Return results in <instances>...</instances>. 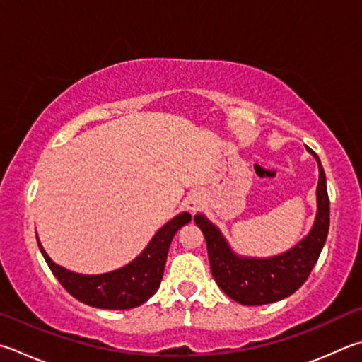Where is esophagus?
<instances>
[{"mask_svg": "<svg viewBox=\"0 0 362 362\" xmlns=\"http://www.w3.org/2000/svg\"><path fill=\"white\" fill-rule=\"evenodd\" d=\"M202 202H204V196L199 192H194L192 194H188V198L185 199V207L193 214L198 209H201Z\"/></svg>", "mask_w": 362, "mask_h": 362, "instance_id": "34e87169", "label": "esophagus"}]
</instances>
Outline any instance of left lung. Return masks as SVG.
<instances>
[{"instance_id":"left-lung-1","label":"left lung","mask_w":362,"mask_h":362,"mask_svg":"<svg viewBox=\"0 0 362 362\" xmlns=\"http://www.w3.org/2000/svg\"><path fill=\"white\" fill-rule=\"evenodd\" d=\"M307 152L318 163L317 215L305 238L286 252L269 258L238 255L223 238L218 226L209 221L206 215H194V223L206 238L210 271L216 285L239 304L264 305L288 298L305 284L317 264L329 231V198L318 155L308 147Z\"/></svg>"}]
</instances>
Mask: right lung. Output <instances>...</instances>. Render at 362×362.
Here are the masks:
<instances>
[{
  "label": "right lung",
  "instance_id": "right-lung-1",
  "mask_svg": "<svg viewBox=\"0 0 362 362\" xmlns=\"http://www.w3.org/2000/svg\"><path fill=\"white\" fill-rule=\"evenodd\" d=\"M189 220H192V215L188 212L175 215L155 233L152 240L133 261L115 271L96 275L72 272L57 264L45 253L37 234L36 239L52 274L72 298L90 307L106 308V310H128V308L144 304L158 290L170 242L175 233L189 223Z\"/></svg>",
  "mask_w": 362,
  "mask_h": 362
}]
</instances>
